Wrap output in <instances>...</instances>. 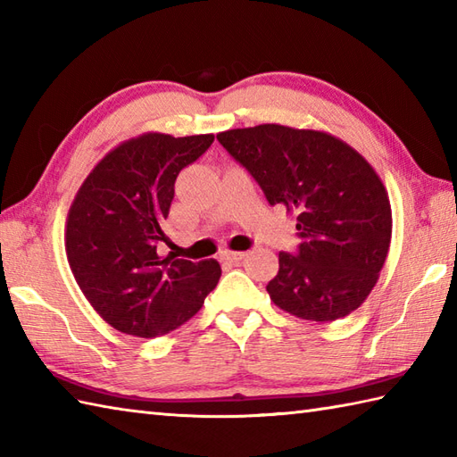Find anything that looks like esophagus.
<instances>
[{
    "mask_svg": "<svg viewBox=\"0 0 457 457\" xmlns=\"http://www.w3.org/2000/svg\"><path fill=\"white\" fill-rule=\"evenodd\" d=\"M221 257L231 261V263H237V261L245 259V253H244V251H223Z\"/></svg>",
    "mask_w": 457,
    "mask_h": 457,
    "instance_id": "1",
    "label": "esophagus"
}]
</instances>
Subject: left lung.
<instances>
[{"label": "left lung", "instance_id": "8db88e82", "mask_svg": "<svg viewBox=\"0 0 457 457\" xmlns=\"http://www.w3.org/2000/svg\"><path fill=\"white\" fill-rule=\"evenodd\" d=\"M270 206L296 213L298 251L278 253L270 300L310 322H334L365 303L391 245V202L375 169L326 131L263 123L218 133Z\"/></svg>", "mask_w": 457, "mask_h": 457}]
</instances>
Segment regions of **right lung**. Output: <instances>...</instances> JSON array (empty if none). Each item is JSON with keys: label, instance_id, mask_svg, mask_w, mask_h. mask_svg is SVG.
<instances>
[{"label": "right lung", "instance_id": "right-lung-1", "mask_svg": "<svg viewBox=\"0 0 457 457\" xmlns=\"http://www.w3.org/2000/svg\"><path fill=\"white\" fill-rule=\"evenodd\" d=\"M213 135L143 133L96 164L68 210L64 247L84 296L105 322L137 337L164 336L198 312L221 277L216 259L161 257L179 172Z\"/></svg>", "mask_w": 457, "mask_h": 457}]
</instances>
